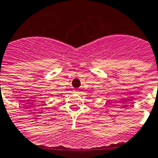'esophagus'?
Masks as SVG:
<instances>
[{"mask_svg": "<svg viewBox=\"0 0 158 158\" xmlns=\"http://www.w3.org/2000/svg\"><path fill=\"white\" fill-rule=\"evenodd\" d=\"M74 93H75V94H79V91L78 89H75V90H74Z\"/></svg>", "mask_w": 158, "mask_h": 158, "instance_id": "esophagus-1", "label": "esophagus"}]
</instances>
